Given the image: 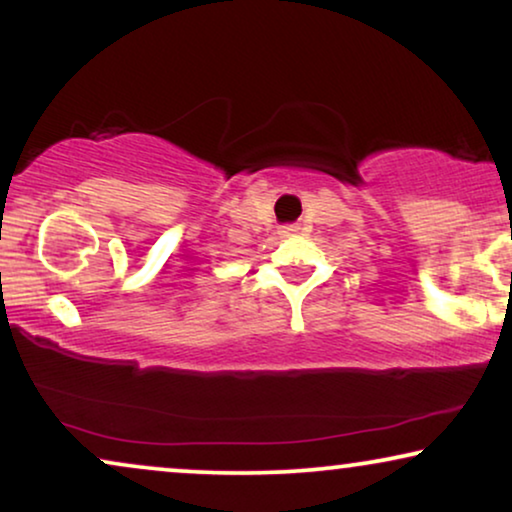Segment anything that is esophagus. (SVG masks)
Returning <instances> with one entry per match:
<instances>
[{
    "instance_id": "34e87169",
    "label": "esophagus",
    "mask_w": 512,
    "mask_h": 512,
    "mask_svg": "<svg viewBox=\"0 0 512 512\" xmlns=\"http://www.w3.org/2000/svg\"><path fill=\"white\" fill-rule=\"evenodd\" d=\"M291 233H296V228H293V226H286V228L282 230V235H291Z\"/></svg>"
}]
</instances>
